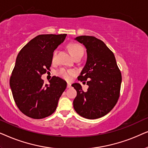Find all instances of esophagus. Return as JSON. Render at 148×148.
Masks as SVG:
<instances>
[{
  "mask_svg": "<svg viewBox=\"0 0 148 148\" xmlns=\"http://www.w3.org/2000/svg\"><path fill=\"white\" fill-rule=\"evenodd\" d=\"M71 87V84L70 82H68V84H67V88H70Z\"/></svg>",
  "mask_w": 148,
  "mask_h": 148,
  "instance_id": "34e87169",
  "label": "esophagus"
}]
</instances>
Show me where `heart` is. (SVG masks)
Instances as JSON below:
<instances>
[{
  "label": "heart",
  "mask_w": 148,
  "mask_h": 148,
  "mask_svg": "<svg viewBox=\"0 0 148 148\" xmlns=\"http://www.w3.org/2000/svg\"><path fill=\"white\" fill-rule=\"evenodd\" d=\"M69 50H70V53L72 54V56L74 58H75L76 57H77L78 56H80V55L84 54L83 48H82L80 45L77 44V43H73V44H71L70 46H69ZM56 53L57 51H55L52 57L53 61H54L55 59H56ZM56 74L58 76H60V77L64 78V79L69 80L72 77V76H74V72L73 70H68V69L62 68L56 71Z\"/></svg>",
  "instance_id": "1"
}]
</instances>
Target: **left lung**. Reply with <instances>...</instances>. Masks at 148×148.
Instances as JSON below:
<instances>
[{
    "mask_svg": "<svg viewBox=\"0 0 148 148\" xmlns=\"http://www.w3.org/2000/svg\"><path fill=\"white\" fill-rule=\"evenodd\" d=\"M75 40L86 49L87 60L78 80H88V88L84 91L79 83L72 84L77 92L73 106L83 118L99 119L109 113L119 100L121 72L113 52L103 41L90 36H78Z\"/></svg>",
    "mask_w": 148,
    "mask_h": 148,
    "instance_id": "1",
    "label": "left lung"
}]
</instances>
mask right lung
<instances>
[{"mask_svg": "<svg viewBox=\"0 0 148 148\" xmlns=\"http://www.w3.org/2000/svg\"><path fill=\"white\" fill-rule=\"evenodd\" d=\"M66 35H38L17 55L10 87L17 108L27 116L41 119L56 111L66 82L53 76L49 84H45L41 76L50 70L55 49L64 42Z\"/></svg>", "mask_w": 148, "mask_h": 148, "instance_id": "obj_1", "label": "right lung"}]
</instances>
